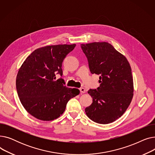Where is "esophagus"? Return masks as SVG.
<instances>
[{
	"label": "esophagus",
	"instance_id": "esophagus-1",
	"mask_svg": "<svg viewBox=\"0 0 155 155\" xmlns=\"http://www.w3.org/2000/svg\"><path fill=\"white\" fill-rule=\"evenodd\" d=\"M79 90H80V92L82 93V94H84V93H85V92H86V90H85V89L84 88H83V87H81V88H79Z\"/></svg>",
	"mask_w": 155,
	"mask_h": 155
}]
</instances>
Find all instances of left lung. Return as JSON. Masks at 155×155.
I'll return each mask as SVG.
<instances>
[{"instance_id": "obj_1", "label": "left lung", "mask_w": 155, "mask_h": 155, "mask_svg": "<svg viewBox=\"0 0 155 155\" xmlns=\"http://www.w3.org/2000/svg\"><path fill=\"white\" fill-rule=\"evenodd\" d=\"M91 73L100 75V87L88 91L92 104L87 116L95 123L106 124L123 114L133 96L131 68L126 58L107 42L80 45Z\"/></svg>"}]
</instances>
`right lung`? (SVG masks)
<instances>
[{
  "instance_id": "add662e5",
  "label": "right lung",
  "mask_w": 155,
  "mask_h": 155,
  "mask_svg": "<svg viewBox=\"0 0 155 155\" xmlns=\"http://www.w3.org/2000/svg\"><path fill=\"white\" fill-rule=\"evenodd\" d=\"M76 45L47 46L32 52L21 67L16 78L20 101L31 115L53 120L64 112L69 100L78 95L77 88H68L61 77L62 63Z\"/></svg>"
}]
</instances>
